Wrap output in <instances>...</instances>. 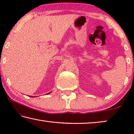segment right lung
Listing matches in <instances>:
<instances>
[{
  "instance_id": "1",
  "label": "right lung",
  "mask_w": 134,
  "mask_h": 134,
  "mask_svg": "<svg viewBox=\"0 0 134 134\" xmlns=\"http://www.w3.org/2000/svg\"><path fill=\"white\" fill-rule=\"evenodd\" d=\"M51 92H49V93H47V94H49V93H51ZM31 97H32V96H31Z\"/></svg>"
}]
</instances>
